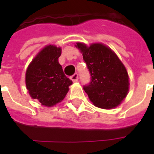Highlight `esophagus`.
<instances>
[{
  "instance_id": "obj_1",
  "label": "esophagus",
  "mask_w": 154,
  "mask_h": 154,
  "mask_svg": "<svg viewBox=\"0 0 154 154\" xmlns=\"http://www.w3.org/2000/svg\"><path fill=\"white\" fill-rule=\"evenodd\" d=\"M71 79L72 80V82H75L78 81L79 79V75L77 73H75V74L73 75L72 76H71Z\"/></svg>"
}]
</instances>
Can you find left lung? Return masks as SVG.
<instances>
[{"label":"left lung","mask_w":154,"mask_h":154,"mask_svg":"<svg viewBox=\"0 0 154 154\" xmlns=\"http://www.w3.org/2000/svg\"><path fill=\"white\" fill-rule=\"evenodd\" d=\"M83 56L92 76V81L84 86L95 106L112 109L121 104L127 96L130 78L125 65L109 47L103 43L83 42L75 45Z\"/></svg>","instance_id":"1"}]
</instances>
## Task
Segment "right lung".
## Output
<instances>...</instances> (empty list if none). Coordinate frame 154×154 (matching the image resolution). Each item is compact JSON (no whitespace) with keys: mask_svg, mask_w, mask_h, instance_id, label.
<instances>
[{"mask_svg":"<svg viewBox=\"0 0 154 154\" xmlns=\"http://www.w3.org/2000/svg\"><path fill=\"white\" fill-rule=\"evenodd\" d=\"M62 48L48 45L28 65L25 84L30 96L42 106L52 107L65 99L72 82L65 75L58 58Z\"/></svg>","mask_w":154,"mask_h":154,"instance_id":"right-lung-1","label":"right lung"}]
</instances>
